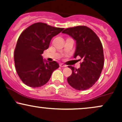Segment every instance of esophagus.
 Returning a JSON list of instances; mask_svg holds the SVG:
<instances>
[{"label": "esophagus", "mask_w": 122, "mask_h": 122, "mask_svg": "<svg viewBox=\"0 0 122 122\" xmlns=\"http://www.w3.org/2000/svg\"><path fill=\"white\" fill-rule=\"evenodd\" d=\"M60 67H66V65H64V64H62V63H61V64H60Z\"/></svg>", "instance_id": "34e87169"}]
</instances>
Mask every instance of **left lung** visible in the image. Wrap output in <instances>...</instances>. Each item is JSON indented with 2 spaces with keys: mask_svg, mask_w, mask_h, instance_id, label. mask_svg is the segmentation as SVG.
Returning a JSON list of instances; mask_svg holds the SVG:
<instances>
[{
  "mask_svg": "<svg viewBox=\"0 0 122 122\" xmlns=\"http://www.w3.org/2000/svg\"><path fill=\"white\" fill-rule=\"evenodd\" d=\"M62 33L69 35L76 41L74 57L80 56L83 60L80 68L69 66L72 74L67 78V82L77 90H87L97 81L103 69L104 55L100 39L86 26L69 28Z\"/></svg>",
  "mask_w": 122,
  "mask_h": 122,
  "instance_id": "8db88e82",
  "label": "left lung"
}]
</instances>
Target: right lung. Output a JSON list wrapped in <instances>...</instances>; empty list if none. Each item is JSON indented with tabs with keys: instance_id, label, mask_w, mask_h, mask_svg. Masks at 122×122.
<instances>
[{
	"instance_id": "right-lung-1",
	"label": "right lung",
	"mask_w": 122,
	"mask_h": 122,
	"mask_svg": "<svg viewBox=\"0 0 122 122\" xmlns=\"http://www.w3.org/2000/svg\"><path fill=\"white\" fill-rule=\"evenodd\" d=\"M62 30V28L36 23L20 35L15 49L14 61L17 74L24 84L31 87H41L59 67L55 61L45 62L41 55L49 48L51 39Z\"/></svg>"
}]
</instances>
